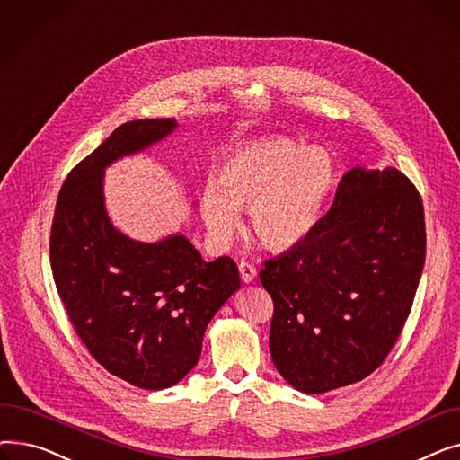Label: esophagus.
Segmentation results:
<instances>
[{
    "mask_svg": "<svg viewBox=\"0 0 460 460\" xmlns=\"http://www.w3.org/2000/svg\"><path fill=\"white\" fill-rule=\"evenodd\" d=\"M238 270H240V278H243L244 283H252L257 278V269L253 264L246 262V261H240L238 262Z\"/></svg>",
    "mask_w": 460,
    "mask_h": 460,
    "instance_id": "34e87169",
    "label": "esophagus"
}]
</instances>
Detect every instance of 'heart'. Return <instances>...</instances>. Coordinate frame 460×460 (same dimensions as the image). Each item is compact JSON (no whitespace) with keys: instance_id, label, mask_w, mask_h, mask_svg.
Returning <instances> with one entry per match:
<instances>
[{"instance_id":"b5f03b06","label":"heart","mask_w":460,"mask_h":460,"mask_svg":"<svg viewBox=\"0 0 460 460\" xmlns=\"http://www.w3.org/2000/svg\"><path fill=\"white\" fill-rule=\"evenodd\" d=\"M335 184V165L321 147L288 137L252 141L229 155L216 182L201 193V217L216 243L240 227L250 210L252 229L270 250H291L315 231Z\"/></svg>"}]
</instances>
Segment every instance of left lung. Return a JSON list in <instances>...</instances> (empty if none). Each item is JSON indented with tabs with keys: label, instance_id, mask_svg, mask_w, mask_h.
Instances as JSON below:
<instances>
[{
	"label": "left lung",
	"instance_id": "1",
	"mask_svg": "<svg viewBox=\"0 0 460 460\" xmlns=\"http://www.w3.org/2000/svg\"><path fill=\"white\" fill-rule=\"evenodd\" d=\"M425 216L399 169L352 167L304 243L264 261L270 354L304 394L369 376L394 349L425 264Z\"/></svg>",
	"mask_w": 460,
	"mask_h": 460
}]
</instances>
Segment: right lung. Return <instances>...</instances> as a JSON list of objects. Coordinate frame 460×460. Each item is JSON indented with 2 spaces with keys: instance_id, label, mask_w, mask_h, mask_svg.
<instances>
[{
  "instance_id": "add662e5",
  "label": "right lung",
  "mask_w": 460,
  "mask_h": 460,
  "mask_svg": "<svg viewBox=\"0 0 460 460\" xmlns=\"http://www.w3.org/2000/svg\"><path fill=\"white\" fill-rule=\"evenodd\" d=\"M175 128V119L115 128L63 182L50 236L54 281L72 326L106 371L141 390L169 388L196 367L208 323L240 287L231 257L207 262L184 234L137 243L110 220L104 169Z\"/></svg>"
}]
</instances>
